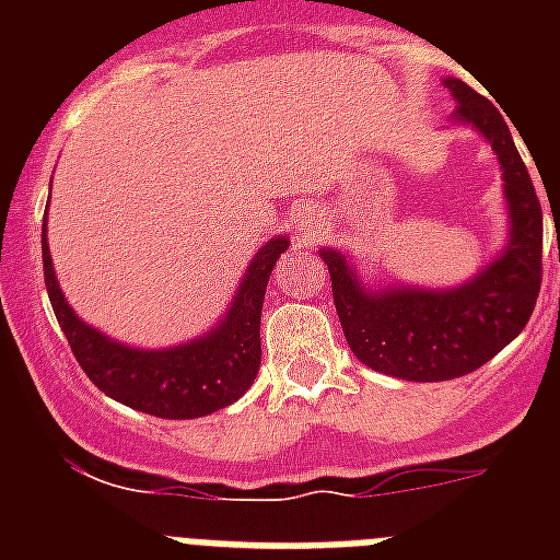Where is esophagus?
<instances>
[{"label": "esophagus", "mask_w": 560, "mask_h": 560, "mask_svg": "<svg viewBox=\"0 0 560 560\" xmlns=\"http://www.w3.org/2000/svg\"><path fill=\"white\" fill-rule=\"evenodd\" d=\"M325 226V212L316 205H305L303 210L296 212V235L303 244H311Z\"/></svg>", "instance_id": "1"}]
</instances>
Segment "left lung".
Segmentation results:
<instances>
[{"mask_svg":"<svg viewBox=\"0 0 560 560\" xmlns=\"http://www.w3.org/2000/svg\"><path fill=\"white\" fill-rule=\"evenodd\" d=\"M454 122L477 128L502 165L511 241L457 289H368L339 249H319L350 350L361 364L404 381H448L479 370L524 330L541 289V205L513 133L488 97L448 78Z\"/></svg>","mask_w":560,"mask_h":560,"instance_id":"8db88e82","label":"left lung"}]
</instances>
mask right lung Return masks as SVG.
<instances>
[{
    "label": "right lung",
    "instance_id": "1",
    "mask_svg": "<svg viewBox=\"0 0 560 560\" xmlns=\"http://www.w3.org/2000/svg\"><path fill=\"white\" fill-rule=\"evenodd\" d=\"M289 237H271L252 257L230 311L210 334L167 350H137L95 330L63 300L47 246V219L42 226L44 283L56 319L72 355L89 381L108 398L137 412L165 420L205 418L235 404L255 381L260 368V311L266 285Z\"/></svg>",
    "mask_w": 560,
    "mask_h": 560
}]
</instances>
